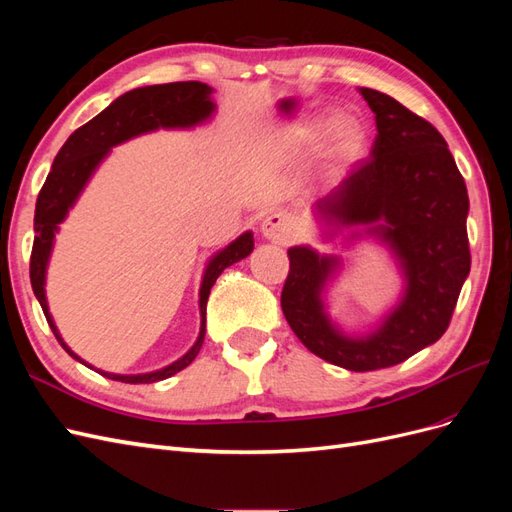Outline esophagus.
I'll use <instances>...</instances> for the list:
<instances>
[{"instance_id":"esophagus-1","label":"esophagus","mask_w":512,"mask_h":512,"mask_svg":"<svg viewBox=\"0 0 512 512\" xmlns=\"http://www.w3.org/2000/svg\"><path fill=\"white\" fill-rule=\"evenodd\" d=\"M260 232H262V237H265V239H269L273 243L286 245L294 239V224H292L288 215L282 213V211L271 213V215H267L265 220H262Z\"/></svg>"}]
</instances>
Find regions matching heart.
I'll return each instance as SVG.
<instances>
[{
	"label": "heart",
	"instance_id": "1",
	"mask_svg": "<svg viewBox=\"0 0 512 512\" xmlns=\"http://www.w3.org/2000/svg\"><path fill=\"white\" fill-rule=\"evenodd\" d=\"M331 119H320V121H307L294 126L284 136V151L288 156H305V153L314 151L322 145L324 138H327L331 130ZM365 141V132L359 121L346 119L337 126L333 134V151L337 156H356L361 151Z\"/></svg>",
	"mask_w": 512,
	"mask_h": 512
}]
</instances>
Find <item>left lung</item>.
Returning <instances> with one entry per match:
<instances>
[{"mask_svg":"<svg viewBox=\"0 0 512 512\" xmlns=\"http://www.w3.org/2000/svg\"><path fill=\"white\" fill-rule=\"evenodd\" d=\"M359 91L376 115V141L363 164L316 200L314 213L329 226V239L354 228L348 241L367 235L389 247L404 273V292L374 331L344 335L322 301L342 258L294 245L282 312L309 352L350 371H374L404 363L448 329L470 273V200L446 141L429 121L382 91Z\"/></svg>","mask_w":512,"mask_h":512,"instance_id":"1","label":"left lung"}]
</instances>
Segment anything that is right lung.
Returning a JSON list of instances; mask_svg holds the SVG:
<instances>
[{
  "instance_id": "add662e5",
  "label": "right lung",
  "mask_w": 512,
  "mask_h": 512,
  "mask_svg": "<svg viewBox=\"0 0 512 512\" xmlns=\"http://www.w3.org/2000/svg\"><path fill=\"white\" fill-rule=\"evenodd\" d=\"M211 94L213 89L207 83H198V81L149 85V87L132 89L128 94L119 96L113 104H108L100 115L87 121L85 126L72 132L68 141L64 143V147H61L55 156L51 173L46 177L36 200V215H34L36 237L32 247V262H29V277H32V288H34L36 299L42 305L46 322H49V327L57 337L61 348H64L72 359L81 361V356H76L66 346L64 339H61L53 322V316L49 312V305H46V294H44L46 267H49L55 232L59 230V224L66 220L68 211L74 207L76 198H79L81 192L85 190L87 181L96 173L100 162L108 156V153H111L115 145H121L134 136H141L158 128L198 126V123L207 121L215 111ZM252 250H254V235L247 230L209 260L203 275V284H200V299H198L200 333H198L196 344L185 352L179 361L170 363L158 371H149V374L121 376V374H108V371L96 369L98 374L117 382L149 384V382L166 380L170 376H175L177 371L188 367L196 359L200 346L205 342L207 299L215 280H218L220 273L226 267L235 265V262L243 260L245 256H250ZM81 363L87 365L85 361Z\"/></svg>"
}]
</instances>
